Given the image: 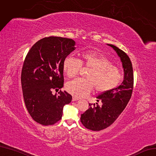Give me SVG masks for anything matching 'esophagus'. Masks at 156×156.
I'll list each match as a JSON object with an SVG mask.
<instances>
[{
    "instance_id": "34e87169",
    "label": "esophagus",
    "mask_w": 156,
    "mask_h": 156,
    "mask_svg": "<svg viewBox=\"0 0 156 156\" xmlns=\"http://www.w3.org/2000/svg\"><path fill=\"white\" fill-rule=\"evenodd\" d=\"M78 100H79V98H76V97H73V98H72L73 101H78Z\"/></svg>"
}]
</instances>
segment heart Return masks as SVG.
<instances>
[{
	"label": "heart",
	"instance_id": "b5f03b06",
	"mask_svg": "<svg viewBox=\"0 0 156 156\" xmlns=\"http://www.w3.org/2000/svg\"><path fill=\"white\" fill-rule=\"evenodd\" d=\"M90 69L86 78H78L68 82L66 88L69 93L77 98L87 96L93 88L98 93L108 92L117 87L122 79L121 71L101 53L88 50L82 53V59L68 55L63 61V69L68 77L79 74L82 66Z\"/></svg>",
	"mask_w": 156,
	"mask_h": 156
}]
</instances>
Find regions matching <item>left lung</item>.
<instances>
[{"instance_id": "obj_1", "label": "left lung", "mask_w": 156, "mask_h": 156, "mask_svg": "<svg viewBox=\"0 0 156 156\" xmlns=\"http://www.w3.org/2000/svg\"><path fill=\"white\" fill-rule=\"evenodd\" d=\"M113 48L121 58L124 69V79L119 87L108 92H103L97 97L98 103L90 108L80 116L82 124L89 130L99 131L110 126L117 119L125 108L130 101L133 87V68L129 57L125 52L113 44H108Z\"/></svg>"}]
</instances>
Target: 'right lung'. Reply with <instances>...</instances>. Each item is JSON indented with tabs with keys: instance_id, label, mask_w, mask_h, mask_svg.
Listing matches in <instances>:
<instances>
[{
	"instance_id": "obj_1",
	"label": "right lung",
	"mask_w": 156,
	"mask_h": 156,
	"mask_svg": "<svg viewBox=\"0 0 156 156\" xmlns=\"http://www.w3.org/2000/svg\"><path fill=\"white\" fill-rule=\"evenodd\" d=\"M72 39L48 37L37 41L31 48L21 72L24 101L30 115L42 125H51L59 121L63 107L72 101L66 91L58 95L53 90L63 87V61L76 50Z\"/></svg>"
}]
</instances>
